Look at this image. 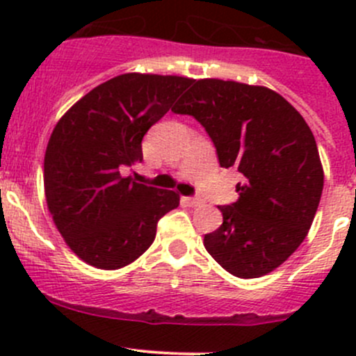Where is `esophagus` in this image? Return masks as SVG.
<instances>
[{"label": "esophagus", "instance_id": "esophagus-1", "mask_svg": "<svg viewBox=\"0 0 356 356\" xmlns=\"http://www.w3.org/2000/svg\"><path fill=\"white\" fill-rule=\"evenodd\" d=\"M184 203L188 204V207H200L203 201H201L200 198H191V196H188V198H184Z\"/></svg>", "mask_w": 356, "mask_h": 356}]
</instances>
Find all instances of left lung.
<instances>
[{"mask_svg": "<svg viewBox=\"0 0 356 356\" xmlns=\"http://www.w3.org/2000/svg\"><path fill=\"white\" fill-rule=\"evenodd\" d=\"M174 113L204 127L222 168H238V200L222 204L220 227L204 234L208 253L241 279L268 274L307 238L324 188L317 143L305 118L261 86L201 79Z\"/></svg>", "mask_w": 356, "mask_h": 356, "instance_id": "left-lung-1", "label": "left lung"}]
</instances>
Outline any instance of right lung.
<instances>
[{
	"label": "right lung",
	"instance_id": "add662e5",
	"mask_svg": "<svg viewBox=\"0 0 356 356\" xmlns=\"http://www.w3.org/2000/svg\"><path fill=\"white\" fill-rule=\"evenodd\" d=\"M193 79L124 74L103 82L60 118L44 155L49 213L70 250L115 270L155 241L158 220L179 195L122 177L143 160L141 141Z\"/></svg>",
	"mask_w": 356,
	"mask_h": 356
}]
</instances>
